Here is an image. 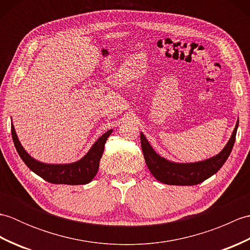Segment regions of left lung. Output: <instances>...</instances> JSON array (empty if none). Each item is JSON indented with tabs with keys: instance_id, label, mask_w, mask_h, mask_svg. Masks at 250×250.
<instances>
[{
	"instance_id": "8db88e82",
	"label": "left lung",
	"mask_w": 250,
	"mask_h": 250,
	"mask_svg": "<svg viewBox=\"0 0 250 250\" xmlns=\"http://www.w3.org/2000/svg\"><path fill=\"white\" fill-rule=\"evenodd\" d=\"M237 128L238 119L230 140L218 155L210 157L206 160L188 163L171 161L160 156L155 151L149 142L147 141L146 136L141 132V145L147 167L149 168L153 177L163 184L175 186H193L201 184L218 172L227 161L234 145Z\"/></svg>"
}]
</instances>
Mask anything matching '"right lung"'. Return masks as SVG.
<instances>
[{
	"label": "right lung",
	"mask_w": 250,
	"mask_h": 250,
	"mask_svg": "<svg viewBox=\"0 0 250 250\" xmlns=\"http://www.w3.org/2000/svg\"><path fill=\"white\" fill-rule=\"evenodd\" d=\"M111 132L113 130H108L102 136H100L86 155L75 162L62 164L45 163L36 160L25 151L23 146L21 145L12 122L13 141L20 158L32 172L51 184L86 185L91 182L99 171L100 160L104 151V145Z\"/></svg>",
	"instance_id": "1"
}]
</instances>
